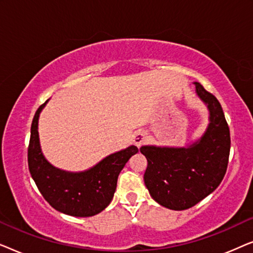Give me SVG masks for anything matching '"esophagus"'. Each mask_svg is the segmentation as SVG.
<instances>
[{
	"mask_svg": "<svg viewBox=\"0 0 253 253\" xmlns=\"http://www.w3.org/2000/svg\"><path fill=\"white\" fill-rule=\"evenodd\" d=\"M147 141V136L145 132H136L133 136V143L137 147H140Z\"/></svg>",
	"mask_w": 253,
	"mask_h": 253,
	"instance_id": "1",
	"label": "esophagus"
}]
</instances>
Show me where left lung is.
Segmentation results:
<instances>
[{"mask_svg":"<svg viewBox=\"0 0 253 253\" xmlns=\"http://www.w3.org/2000/svg\"><path fill=\"white\" fill-rule=\"evenodd\" d=\"M210 110V124L188 147L143 146L147 159L144 182L155 202L174 211L188 210L212 193L224 177L230 152L229 126L219 100L195 83Z\"/></svg>","mask_w":253,"mask_h":253,"instance_id":"8db88e82","label":"left lung"}]
</instances>
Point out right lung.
<instances>
[{"mask_svg":"<svg viewBox=\"0 0 253 253\" xmlns=\"http://www.w3.org/2000/svg\"><path fill=\"white\" fill-rule=\"evenodd\" d=\"M46 103L38 108L31 126L27 150L31 176L43 198L58 212L81 217L95 215L112 202L120 172L138 148L132 145L110 154L86 171L69 172L55 168L41 152L38 132L39 115Z\"/></svg>","mask_w":253,"mask_h":253,"instance_id":"add662e5","label":"right lung"}]
</instances>
